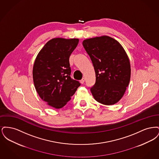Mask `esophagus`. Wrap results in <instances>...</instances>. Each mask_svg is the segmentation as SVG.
<instances>
[{
    "label": "esophagus",
    "instance_id": "esophagus-1",
    "mask_svg": "<svg viewBox=\"0 0 159 159\" xmlns=\"http://www.w3.org/2000/svg\"><path fill=\"white\" fill-rule=\"evenodd\" d=\"M80 83L81 84H83L84 83V78H83L80 81Z\"/></svg>",
    "mask_w": 159,
    "mask_h": 159
}]
</instances>
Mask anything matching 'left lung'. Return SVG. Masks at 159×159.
Here are the masks:
<instances>
[{
	"label": "left lung",
	"instance_id": "obj_1",
	"mask_svg": "<svg viewBox=\"0 0 159 159\" xmlns=\"http://www.w3.org/2000/svg\"><path fill=\"white\" fill-rule=\"evenodd\" d=\"M95 72L96 82L91 91L99 103L110 106L124 95L130 79L128 56L121 44L108 36L90 38L83 41Z\"/></svg>",
	"mask_w": 159,
	"mask_h": 159
}]
</instances>
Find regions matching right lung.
<instances>
[{
  "instance_id": "obj_1",
  "label": "right lung",
  "mask_w": 159,
  "mask_h": 159,
  "mask_svg": "<svg viewBox=\"0 0 159 159\" xmlns=\"http://www.w3.org/2000/svg\"><path fill=\"white\" fill-rule=\"evenodd\" d=\"M79 39L53 38L49 40L36 58L33 78L36 90L48 106L61 108L80 86L70 77V56Z\"/></svg>"
}]
</instances>
